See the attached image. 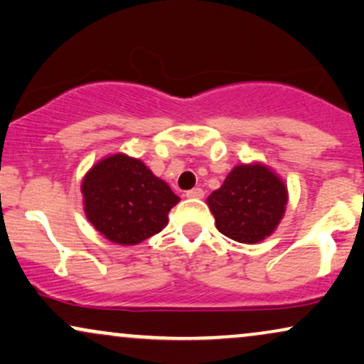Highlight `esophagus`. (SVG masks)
Wrapping results in <instances>:
<instances>
[{
  "mask_svg": "<svg viewBox=\"0 0 364 364\" xmlns=\"http://www.w3.org/2000/svg\"><path fill=\"white\" fill-rule=\"evenodd\" d=\"M205 191L201 188H193V190L186 191V198H203Z\"/></svg>",
  "mask_w": 364,
  "mask_h": 364,
  "instance_id": "esophagus-1",
  "label": "esophagus"
}]
</instances>
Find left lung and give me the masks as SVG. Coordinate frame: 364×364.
Returning a JSON list of instances; mask_svg holds the SVG:
<instances>
[{
  "label": "left lung",
  "mask_w": 364,
  "mask_h": 364,
  "mask_svg": "<svg viewBox=\"0 0 364 364\" xmlns=\"http://www.w3.org/2000/svg\"><path fill=\"white\" fill-rule=\"evenodd\" d=\"M206 201L220 233L240 243H257L269 237L282 218L287 188L269 168L242 164Z\"/></svg>",
  "instance_id": "left-lung-1"
}]
</instances>
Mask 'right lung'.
<instances>
[{
  "label": "right lung",
  "instance_id": "right-lung-1",
  "mask_svg": "<svg viewBox=\"0 0 364 364\" xmlns=\"http://www.w3.org/2000/svg\"><path fill=\"white\" fill-rule=\"evenodd\" d=\"M85 215L97 232L119 245H136L168 225L179 198L139 159L109 156L82 181Z\"/></svg>",
  "mask_w": 364,
  "mask_h": 364
}]
</instances>
